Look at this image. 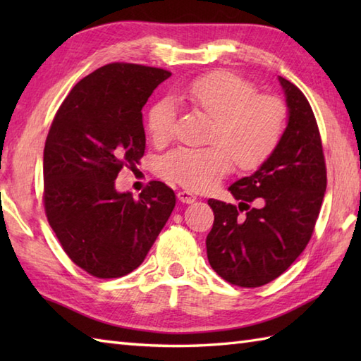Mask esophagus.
I'll return each instance as SVG.
<instances>
[{"label": "esophagus", "instance_id": "34e87169", "mask_svg": "<svg viewBox=\"0 0 361 361\" xmlns=\"http://www.w3.org/2000/svg\"><path fill=\"white\" fill-rule=\"evenodd\" d=\"M176 197H178V200L183 203H194L197 200V197L192 192H189V190H180Z\"/></svg>", "mask_w": 361, "mask_h": 361}]
</instances>
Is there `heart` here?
Wrapping results in <instances>:
<instances>
[{
    "label": "heart",
    "instance_id": "obj_1",
    "mask_svg": "<svg viewBox=\"0 0 361 361\" xmlns=\"http://www.w3.org/2000/svg\"><path fill=\"white\" fill-rule=\"evenodd\" d=\"M176 101L212 119L202 149L180 147L158 161V173L192 192H204L225 178L234 164L259 167L282 141L287 109L278 96L260 94L251 80L229 71H214L175 90ZM175 105L164 97L150 106L147 130L153 142L166 144L175 133Z\"/></svg>",
    "mask_w": 361,
    "mask_h": 361
}]
</instances>
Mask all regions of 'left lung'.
Instances as JSON below:
<instances>
[{"label": "left lung", "instance_id": "obj_1", "mask_svg": "<svg viewBox=\"0 0 361 361\" xmlns=\"http://www.w3.org/2000/svg\"><path fill=\"white\" fill-rule=\"evenodd\" d=\"M279 80L290 116L278 149L255 173L228 188L239 204L208 200L214 211L208 260L237 287L265 286L295 262L315 231L327 186L315 114L295 83ZM252 201L259 206L251 207Z\"/></svg>", "mask_w": 361, "mask_h": 361}]
</instances>
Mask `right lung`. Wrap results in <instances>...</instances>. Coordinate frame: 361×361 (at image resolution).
<instances>
[{
	"label": "right lung",
	"mask_w": 361,
	"mask_h": 361,
	"mask_svg": "<svg viewBox=\"0 0 361 361\" xmlns=\"http://www.w3.org/2000/svg\"><path fill=\"white\" fill-rule=\"evenodd\" d=\"M171 74L124 62L99 68L73 87L46 136V217L68 257L94 278L140 267L175 208L173 190L161 181L140 198L114 189L121 169L144 157L141 110Z\"/></svg>",
	"instance_id": "obj_1"
}]
</instances>
